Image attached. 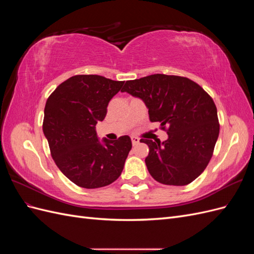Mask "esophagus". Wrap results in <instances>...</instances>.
Returning <instances> with one entry per match:
<instances>
[{
  "label": "esophagus",
  "instance_id": "esophagus-1",
  "mask_svg": "<svg viewBox=\"0 0 254 254\" xmlns=\"http://www.w3.org/2000/svg\"><path fill=\"white\" fill-rule=\"evenodd\" d=\"M131 142H132V145L134 146L136 144H139L140 139H139V137H136V136H131Z\"/></svg>",
  "mask_w": 254,
  "mask_h": 254
}]
</instances>
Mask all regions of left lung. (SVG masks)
Returning <instances> with one entry per match:
<instances>
[{"instance_id":"left-lung-1","label":"left lung","mask_w":254,"mask_h":254,"mask_svg":"<svg viewBox=\"0 0 254 254\" xmlns=\"http://www.w3.org/2000/svg\"><path fill=\"white\" fill-rule=\"evenodd\" d=\"M122 92L139 97L149 120L159 122L168 139L151 141L145 159L151 177L166 186H187L205 170L219 134L217 109L195 81L176 75L153 74L127 80Z\"/></svg>"}]
</instances>
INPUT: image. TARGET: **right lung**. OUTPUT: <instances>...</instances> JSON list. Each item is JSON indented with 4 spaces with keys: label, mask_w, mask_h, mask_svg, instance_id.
<instances>
[{
    "label": "right lung",
    "mask_w": 254,
    "mask_h": 254,
    "mask_svg": "<svg viewBox=\"0 0 254 254\" xmlns=\"http://www.w3.org/2000/svg\"><path fill=\"white\" fill-rule=\"evenodd\" d=\"M124 82L75 75L60 83L45 104L42 128L51 155L61 173L80 188L109 186L124 168L132 147L130 137L101 143L95 130Z\"/></svg>",
    "instance_id": "add662e5"
}]
</instances>
